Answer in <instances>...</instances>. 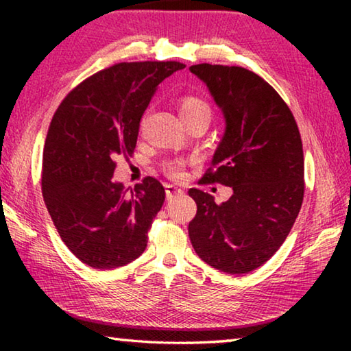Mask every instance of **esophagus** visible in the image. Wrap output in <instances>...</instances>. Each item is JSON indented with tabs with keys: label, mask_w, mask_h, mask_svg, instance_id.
I'll use <instances>...</instances> for the list:
<instances>
[{
	"label": "esophagus",
	"mask_w": 351,
	"mask_h": 351,
	"mask_svg": "<svg viewBox=\"0 0 351 351\" xmlns=\"http://www.w3.org/2000/svg\"><path fill=\"white\" fill-rule=\"evenodd\" d=\"M182 193H184V190L173 186V184H169V186H165V197H167V199L180 197V195H182Z\"/></svg>",
	"instance_id": "obj_1"
}]
</instances>
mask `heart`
I'll list each match as a JSON object with an SVG mask.
<instances>
[{"label": "heart", "mask_w": 351, "mask_h": 351, "mask_svg": "<svg viewBox=\"0 0 351 351\" xmlns=\"http://www.w3.org/2000/svg\"><path fill=\"white\" fill-rule=\"evenodd\" d=\"M180 112L181 117L186 121V123L197 121V119H209L212 116L210 106L207 105L206 100L198 96H184L180 100ZM169 175L173 178H181L184 175V167L180 162H169L165 164Z\"/></svg>", "instance_id": "b5f03b06"}]
</instances>
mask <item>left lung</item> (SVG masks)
Segmentation results:
<instances>
[{
	"instance_id": "left-lung-1",
	"label": "left lung",
	"mask_w": 351,
	"mask_h": 351,
	"mask_svg": "<svg viewBox=\"0 0 351 351\" xmlns=\"http://www.w3.org/2000/svg\"><path fill=\"white\" fill-rule=\"evenodd\" d=\"M190 73L209 88L226 128L199 182L232 187L217 204L190 189L197 215L189 237L199 258L228 274H247L287 240L304 201V148L294 116L268 82L241 66L201 63Z\"/></svg>"
}]
</instances>
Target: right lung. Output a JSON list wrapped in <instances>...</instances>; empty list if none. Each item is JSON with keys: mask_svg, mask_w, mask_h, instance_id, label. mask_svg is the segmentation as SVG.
Returning a JSON list of instances; mask_svg holds the SVG:
<instances>
[{"mask_svg": "<svg viewBox=\"0 0 351 351\" xmlns=\"http://www.w3.org/2000/svg\"><path fill=\"white\" fill-rule=\"evenodd\" d=\"M182 68L180 62L112 64L75 86L52 117L41 192L60 239L91 268H119L145 251L165 190L147 176L128 193L112 175L116 159L133 154L158 85Z\"/></svg>", "mask_w": 351, "mask_h": 351, "instance_id": "1", "label": "right lung"}]
</instances>
